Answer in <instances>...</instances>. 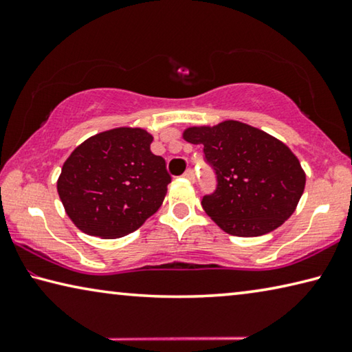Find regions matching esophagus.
Segmentation results:
<instances>
[{
    "instance_id": "obj_1",
    "label": "esophagus",
    "mask_w": 352,
    "mask_h": 352,
    "mask_svg": "<svg viewBox=\"0 0 352 352\" xmlns=\"http://www.w3.org/2000/svg\"><path fill=\"white\" fill-rule=\"evenodd\" d=\"M183 177H184V178H188L189 182H194V180H195V174H194V170H192V169H188V170L184 172V174H183Z\"/></svg>"
}]
</instances>
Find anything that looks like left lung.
Wrapping results in <instances>:
<instances>
[{"label":"left lung","mask_w":352,"mask_h":352,"mask_svg":"<svg viewBox=\"0 0 352 352\" xmlns=\"http://www.w3.org/2000/svg\"><path fill=\"white\" fill-rule=\"evenodd\" d=\"M183 138L204 146L217 188L201 206L225 233L254 237L281 226L305 192L306 174L275 136L239 121L189 127Z\"/></svg>","instance_id":"obj_1"}]
</instances>
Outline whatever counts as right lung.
I'll list each match as a JSON object with an SVG mask.
<instances>
[{
  "label": "right lung",
  "mask_w": 352,
  "mask_h": 352,
  "mask_svg": "<svg viewBox=\"0 0 352 352\" xmlns=\"http://www.w3.org/2000/svg\"><path fill=\"white\" fill-rule=\"evenodd\" d=\"M144 129L118 127L83 141L63 163L57 192L83 233L116 239L133 233L158 211L170 175L151 152Z\"/></svg>",
  "instance_id": "right-lung-1"
}]
</instances>
